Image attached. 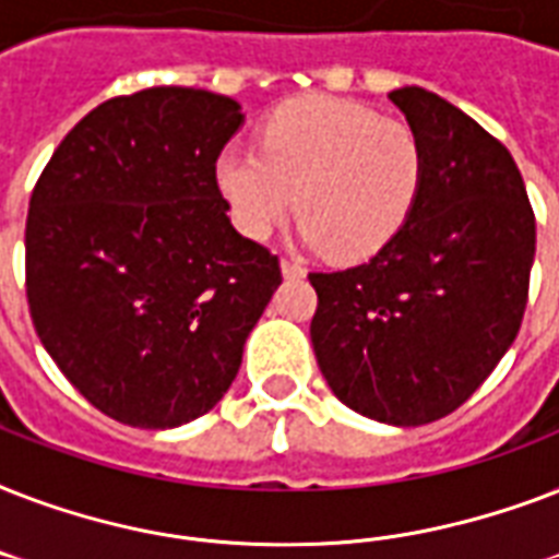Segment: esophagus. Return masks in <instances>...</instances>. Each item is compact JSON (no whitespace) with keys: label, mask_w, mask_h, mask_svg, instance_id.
I'll use <instances>...</instances> for the list:
<instances>
[{"label":"esophagus","mask_w":559,"mask_h":559,"mask_svg":"<svg viewBox=\"0 0 559 559\" xmlns=\"http://www.w3.org/2000/svg\"><path fill=\"white\" fill-rule=\"evenodd\" d=\"M281 272L284 278H305L307 270L298 261H289V258H281Z\"/></svg>","instance_id":"34e87169"}]
</instances>
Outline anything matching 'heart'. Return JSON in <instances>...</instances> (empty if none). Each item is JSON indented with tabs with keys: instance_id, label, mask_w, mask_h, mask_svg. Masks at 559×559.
I'll use <instances>...</instances> for the list:
<instances>
[{
	"instance_id": "heart-1",
	"label": "heart",
	"mask_w": 559,
	"mask_h": 559,
	"mask_svg": "<svg viewBox=\"0 0 559 559\" xmlns=\"http://www.w3.org/2000/svg\"><path fill=\"white\" fill-rule=\"evenodd\" d=\"M214 177L246 237L263 240L298 211L310 249L366 261L406 228L426 186L417 130L357 100L307 95L261 127V151L231 144Z\"/></svg>"
}]
</instances>
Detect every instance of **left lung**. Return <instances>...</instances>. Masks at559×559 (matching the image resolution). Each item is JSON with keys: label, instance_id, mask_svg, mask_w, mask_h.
<instances>
[{"label": "left lung", "instance_id": "obj_1", "mask_svg": "<svg viewBox=\"0 0 559 559\" xmlns=\"http://www.w3.org/2000/svg\"><path fill=\"white\" fill-rule=\"evenodd\" d=\"M389 98L424 139V193L371 261L310 272V340L345 406L424 426L455 412L516 340L537 223L516 162L485 127L420 86Z\"/></svg>", "mask_w": 559, "mask_h": 559}]
</instances>
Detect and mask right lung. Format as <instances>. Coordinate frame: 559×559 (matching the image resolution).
<instances>
[{
	"label": "right lung",
	"mask_w": 559,
	"mask_h": 559,
	"mask_svg": "<svg viewBox=\"0 0 559 559\" xmlns=\"http://www.w3.org/2000/svg\"><path fill=\"white\" fill-rule=\"evenodd\" d=\"M240 104L188 86L104 100L31 193L25 293L66 380L118 424L174 429L219 403L278 258L237 235L217 188Z\"/></svg>",
	"instance_id": "obj_1"
}]
</instances>
